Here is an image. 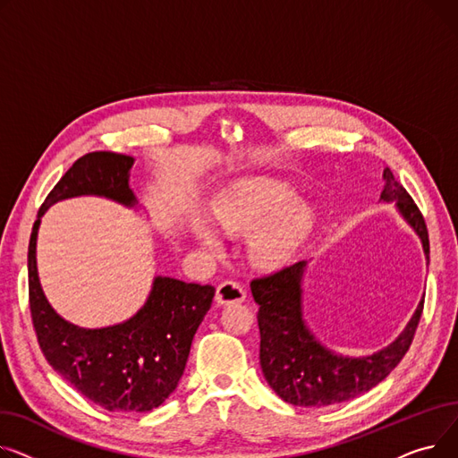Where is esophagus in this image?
Masks as SVG:
<instances>
[{
	"instance_id": "34e87169",
	"label": "esophagus",
	"mask_w": 458,
	"mask_h": 458,
	"mask_svg": "<svg viewBox=\"0 0 458 458\" xmlns=\"http://www.w3.org/2000/svg\"><path fill=\"white\" fill-rule=\"evenodd\" d=\"M246 300V292L236 281H224L216 288V301L218 305H234Z\"/></svg>"
}]
</instances>
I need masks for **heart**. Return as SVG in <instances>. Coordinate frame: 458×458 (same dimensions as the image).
I'll list each match as a JSON object with an SVG mask.
<instances>
[{"label": "heart", "instance_id": "heart-1", "mask_svg": "<svg viewBox=\"0 0 458 458\" xmlns=\"http://www.w3.org/2000/svg\"><path fill=\"white\" fill-rule=\"evenodd\" d=\"M292 199L293 192L281 182L250 179L236 184L214 207V224L227 233H246L274 213L272 219L267 217L264 225H258L259 227L250 240V255L260 266H279L301 246L314 222L312 208L301 201L292 203L283 211L278 209ZM194 233L207 250H216V236L205 224L196 222Z\"/></svg>", "mask_w": 458, "mask_h": 458}]
</instances>
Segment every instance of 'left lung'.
Wrapping results in <instances>:
<instances>
[{
  "label": "left lung",
  "mask_w": 458,
  "mask_h": 458,
  "mask_svg": "<svg viewBox=\"0 0 458 458\" xmlns=\"http://www.w3.org/2000/svg\"><path fill=\"white\" fill-rule=\"evenodd\" d=\"M383 201H395L401 216L420 236L428 259V233L414 199L385 168ZM307 260L281 267L279 272L251 281L259 305L260 368L276 394L295 407H327L353 399L375 385L401 362L409 352L423 312V300L414 316L388 347L369 357H342L321 345L303 319L301 279Z\"/></svg>",
  "instance_id": "obj_1"
}]
</instances>
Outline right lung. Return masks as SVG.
I'll list each match as a JSON object with an SVG mask.
<instances>
[{
    "instance_id": "right-lung-1",
    "label": "right lung",
    "mask_w": 458,
    "mask_h": 458,
    "mask_svg": "<svg viewBox=\"0 0 458 458\" xmlns=\"http://www.w3.org/2000/svg\"><path fill=\"white\" fill-rule=\"evenodd\" d=\"M132 163V157L113 151L77 158L44 199L27 253L30 309L46 360L79 394L111 412H148L163 405L181 379L194 335L216 292L210 284L158 276L137 314L103 329L77 327L47 303L37 272L42 214L61 199L89 194L137 205L129 188Z\"/></svg>"
}]
</instances>
